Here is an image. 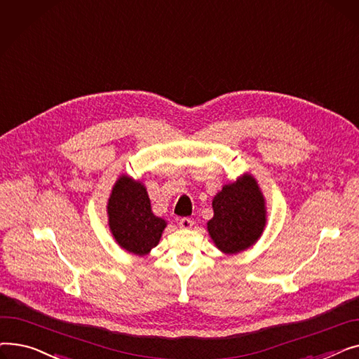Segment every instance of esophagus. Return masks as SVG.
<instances>
[{"label": "esophagus", "mask_w": 359, "mask_h": 359, "mask_svg": "<svg viewBox=\"0 0 359 359\" xmlns=\"http://www.w3.org/2000/svg\"><path fill=\"white\" fill-rule=\"evenodd\" d=\"M179 225H180V229H183V230H189V229H192L194 221L191 218H182L179 221Z\"/></svg>", "instance_id": "obj_1"}]
</instances>
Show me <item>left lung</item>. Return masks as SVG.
<instances>
[{
    "label": "left lung",
    "instance_id": "obj_1",
    "mask_svg": "<svg viewBox=\"0 0 359 359\" xmlns=\"http://www.w3.org/2000/svg\"><path fill=\"white\" fill-rule=\"evenodd\" d=\"M212 210L206 229L215 248L225 255L248 250L266 227V199L250 173L224 184L212 199Z\"/></svg>",
    "mask_w": 359,
    "mask_h": 359
}]
</instances>
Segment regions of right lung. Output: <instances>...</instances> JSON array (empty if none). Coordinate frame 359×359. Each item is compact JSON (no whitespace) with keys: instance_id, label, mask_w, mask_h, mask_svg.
Instances as JSON below:
<instances>
[{"instance_id":"obj_1","label":"right lung","mask_w":359,"mask_h":359,"mask_svg":"<svg viewBox=\"0 0 359 359\" xmlns=\"http://www.w3.org/2000/svg\"><path fill=\"white\" fill-rule=\"evenodd\" d=\"M106 210L113 238L132 255H148L167 227V221L151 210L144 183L128 175H121L113 184Z\"/></svg>"}]
</instances>
